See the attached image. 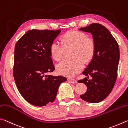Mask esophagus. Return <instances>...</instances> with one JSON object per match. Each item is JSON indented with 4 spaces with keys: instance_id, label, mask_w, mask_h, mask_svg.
I'll list each match as a JSON object with an SVG mask.
<instances>
[{
    "instance_id": "esophagus-1",
    "label": "esophagus",
    "mask_w": 128,
    "mask_h": 128,
    "mask_svg": "<svg viewBox=\"0 0 128 128\" xmlns=\"http://www.w3.org/2000/svg\"><path fill=\"white\" fill-rule=\"evenodd\" d=\"M68 80L69 82H71V83H72V84L77 83L76 80H75L74 79H72V78H68Z\"/></svg>"
}]
</instances>
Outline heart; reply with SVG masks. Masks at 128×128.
I'll return each instance as SVG.
<instances>
[{
	"instance_id": "b5f03b06",
	"label": "heart",
	"mask_w": 128,
	"mask_h": 128,
	"mask_svg": "<svg viewBox=\"0 0 128 128\" xmlns=\"http://www.w3.org/2000/svg\"><path fill=\"white\" fill-rule=\"evenodd\" d=\"M63 46L57 41L53 42L49 46L50 54L56 60L63 57L64 48L72 47L69 59L64 60L57 65L58 72L66 76H72L81 71L84 62L88 63L92 59L95 52V42L86 34L79 31H69L61 37Z\"/></svg>"
}]
</instances>
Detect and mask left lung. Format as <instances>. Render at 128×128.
<instances>
[{
	"label": "left lung",
	"mask_w": 128,
	"mask_h": 128,
	"mask_svg": "<svg viewBox=\"0 0 128 128\" xmlns=\"http://www.w3.org/2000/svg\"><path fill=\"white\" fill-rule=\"evenodd\" d=\"M80 30L90 32L95 42L93 58L82 74L90 76L78 81L86 86V92L81 99L96 104L104 100L111 92L116 81L120 58L119 47L108 29L102 24L93 23Z\"/></svg>",
	"instance_id": "8db88e82"
}]
</instances>
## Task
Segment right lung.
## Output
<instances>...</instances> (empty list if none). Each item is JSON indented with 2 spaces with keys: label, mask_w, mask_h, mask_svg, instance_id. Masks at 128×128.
<instances>
[{
  "label": "right lung",
  "mask_w": 128,
  "mask_h": 128,
  "mask_svg": "<svg viewBox=\"0 0 128 128\" xmlns=\"http://www.w3.org/2000/svg\"><path fill=\"white\" fill-rule=\"evenodd\" d=\"M61 30H31L16 42L13 76L18 90L27 102L46 106L56 99L65 77L46 74L54 70L49 46Z\"/></svg>",
  "instance_id": "right-lung-1"
}]
</instances>
